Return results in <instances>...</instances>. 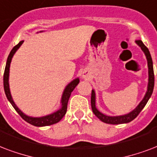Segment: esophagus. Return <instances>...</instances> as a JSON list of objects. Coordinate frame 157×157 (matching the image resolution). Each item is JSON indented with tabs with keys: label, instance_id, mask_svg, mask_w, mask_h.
I'll return each mask as SVG.
<instances>
[{
	"label": "esophagus",
	"instance_id": "esophagus-1",
	"mask_svg": "<svg viewBox=\"0 0 157 157\" xmlns=\"http://www.w3.org/2000/svg\"><path fill=\"white\" fill-rule=\"evenodd\" d=\"M83 77H86V76H85V75H83Z\"/></svg>",
	"mask_w": 157,
	"mask_h": 157
}]
</instances>
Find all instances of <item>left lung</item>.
Wrapping results in <instances>:
<instances>
[{
    "mask_svg": "<svg viewBox=\"0 0 157 157\" xmlns=\"http://www.w3.org/2000/svg\"><path fill=\"white\" fill-rule=\"evenodd\" d=\"M136 43L142 48L143 52L145 53L147 59V65H148V74H149V79H148V87H147V92L146 93L145 97L143 98V100L139 103V105L136 107V109L132 111V112L128 113L127 115H120V116H107L101 114L99 110L96 108L95 105V92L92 90V95H91V106H92V112L94 113V115L97 117L101 120L102 122L106 123V124H124V123H128L133 120L135 119L139 113L142 111L144 106L146 105L147 102L151 98V96L152 94L153 88H154V82H155V78H154V71H153V65H152V59L151 56L150 52L145 45L143 44V42L141 40H137Z\"/></svg>",
    "mask_w": 157,
    "mask_h": 157,
    "instance_id": "8db88e82",
    "label": "left lung"
}]
</instances>
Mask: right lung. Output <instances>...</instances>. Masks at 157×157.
Here are the masks:
<instances>
[{"mask_svg": "<svg viewBox=\"0 0 157 157\" xmlns=\"http://www.w3.org/2000/svg\"><path fill=\"white\" fill-rule=\"evenodd\" d=\"M24 41L19 42L15 47H13V49L11 50V52L10 53L9 56L7 58L6 61V65L5 68V72H4V77H3V82H4V90L5 93L6 95L7 99L9 100V101L11 103L12 106L14 108V110H16L18 114L22 117L23 120H24L26 122L29 123L30 124L34 125V126H37V127H42V126H47V125H52L54 124H56L61 120L62 118L64 117V115L66 113L67 110V105L70 97L71 95V92L74 91L75 87L78 84L79 82V79L76 78L74 81L70 82V84H68V86L65 87L63 96H62L61 99V108L59 110H57L56 112L53 113L52 115H47L44 117H40V118H33V117H29L28 115H24V113L22 112L21 110H19V108L17 107L16 105L14 104L13 101V99L10 95V87H9V71H10V62H11V59L14 54L15 53L18 48H19L22 44H23Z\"/></svg>", "mask_w": 157, "mask_h": 157, "instance_id": "add662e5", "label": "right lung"}]
</instances>
